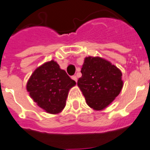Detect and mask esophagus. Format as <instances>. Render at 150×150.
Masks as SVG:
<instances>
[{"label": "esophagus", "mask_w": 150, "mask_h": 150, "mask_svg": "<svg viewBox=\"0 0 150 150\" xmlns=\"http://www.w3.org/2000/svg\"><path fill=\"white\" fill-rule=\"evenodd\" d=\"M71 79H72L75 82H77V77H76V75H72V76H71Z\"/></svg>", "instance_id": "obj_1"}]
</instances>
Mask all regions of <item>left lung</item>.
<instances>
[{
    "mask_svg": "<svg viewBox=\"0 0 150 150\" xmlns=\"http://www.w3.org/2000/svg\"><path fill=\"white\" fill-rule=\"evenodd\" d=\"M78 85L87 104L95 110L109 105L121 91L124 82L120 70L100 57H86Z\"/></svg>",
    "mask_w": 150,
    "mask_h": 150,
    "instance_id": "obj_1",
    "label": "left lung"
}]
</instances>
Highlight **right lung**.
<instances>
[{
    "mask_svg": "<svg viewBox=\"0 0 150 150\" xmlns=\"http://www.w3.org/2000/svg\"><path fill=\"white\" fill-rule=\"evenodd\" d=\"M76 83L54 60L33 71L26 84L30 96L40 108L56 114L63 110L69 91Z\"/></svg>",
    "mask_w": 150,
    "mask_h": 150,
    "instance_id": "obj_1",
    "label": "right lung"
}]
</instances>
